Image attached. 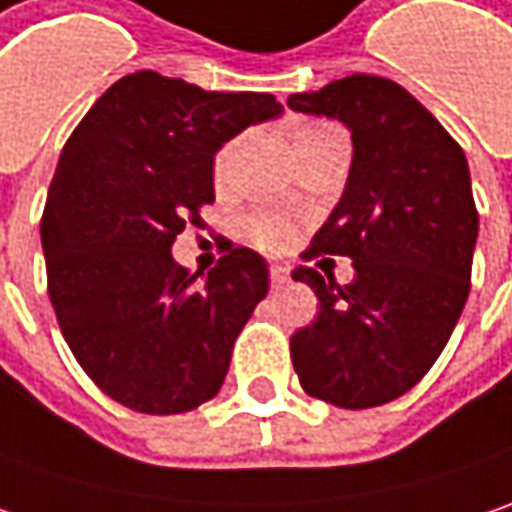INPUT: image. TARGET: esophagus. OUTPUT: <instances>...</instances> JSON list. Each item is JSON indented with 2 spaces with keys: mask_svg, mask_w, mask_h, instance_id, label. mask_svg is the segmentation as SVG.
<instances>
[{
  "mask_svg": "<svg viewBox=\"0 0 512 512\" xmlns=\"http://www.w3.org/2000/svg\"><path fill=\"white\" fill-rule=\"evenodd\" d=\"M269 280H272V289H280L283 283H289V269L286 266H272L269 269Z\"/></svg>",
  "mask_w": 512,
  "mask_h": 512,
  "instance_id": "34e87169",
  "label": "esophagus"
}]
</instances>
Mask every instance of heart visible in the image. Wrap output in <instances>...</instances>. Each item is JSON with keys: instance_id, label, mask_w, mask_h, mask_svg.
<instances>
[{"instance_id": "b5f03b06", "label": "heart", "mask_w": 512, "mask_h": 512, "mask_svg": "<svg viewBox=\"0 0 512 512\" xmlns=\"http://www.w3.org/2000/svg\"><path fill=\"white\" fill-rule=\"evenodd\" d=\"M332 125L326 123H309L300 128L298 134H295V143H303V140H312V137H318L323 131H329ZM234 148L237 143H226L217 154H214V163H212V174H214V183H223L226 177H229V168H232L234 160ZM243 229H246V237L255 243L257 249H266V252H278L283 249L289 240H292V226L278 217V214H269V212H257L249 214L246 217V223H243Z\"/></svg>"}]
</instances>
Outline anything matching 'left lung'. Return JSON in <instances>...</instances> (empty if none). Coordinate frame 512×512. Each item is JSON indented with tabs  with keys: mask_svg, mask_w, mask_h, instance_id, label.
<instances>
[{
	"mask_svg": "<svg viewBox=\"0 0 512 512\" xmlns=\"http://www.w3.org/2000/svg\"><path fill=\"white\" fill-rule=\"evenodd\" d=\"M286 105L341 120L355 148L344 197L303 252L349 257L355 280L295 269L318 315L292 335V364L318 401L381 407L430 372L470 295L478 212L467 157L392 79L352 74Z\"/></svg>",
	"mask_w": 512,
	"mask_h": 512,
	"instance_id": "obj_1",
	"label": "left lung"
}]
</instances>
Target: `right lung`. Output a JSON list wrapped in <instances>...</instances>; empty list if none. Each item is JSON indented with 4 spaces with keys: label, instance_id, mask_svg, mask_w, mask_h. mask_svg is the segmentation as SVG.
Wrapping results in <instances>:
<instances>
[{
    "label": "right lung",
    "instance_id": "obj_1",
    "mask_svg": "<svg viewBox=\"0 0 512 512\" xmlns=\"http://www.w3.org/2000/svg\"><path fill=\"white\" fill-rule=\"evenodd\" d=\"M280 111L272 94L137 71L62 148L42 212L48 295L79 367L128 410L177 415L223 387L234 341L269 292L266 260L223 237L200 280L171 246L206 226L214 151Z\"/></svg>",
    "mask_w": 512,
    "mask_h": 512
}]
</instances>
